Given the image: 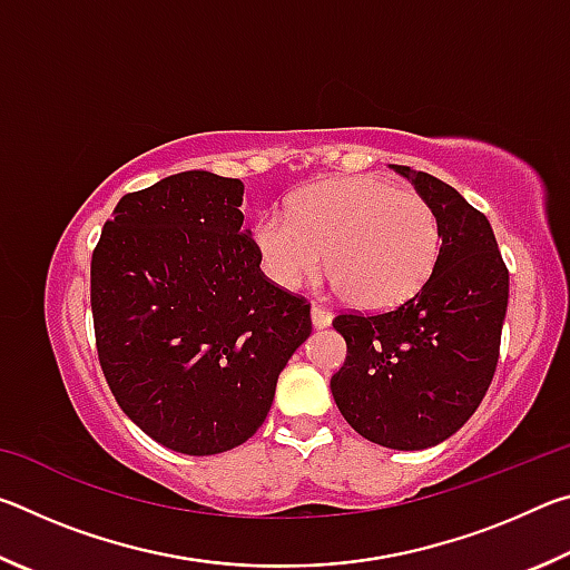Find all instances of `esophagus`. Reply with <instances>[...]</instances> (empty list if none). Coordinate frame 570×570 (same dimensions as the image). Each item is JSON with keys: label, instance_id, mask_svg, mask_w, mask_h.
I'll use <instances>...</instances> for the list:
<instances>
[{"label": "esophagus", "instance_id": "34e87169", "mask_svg": "<svg viewBox=\"0 0 570 570\" xmlns=\"http://www.w3.org/2000/svg\"><path fill=\"white\" fill-rule=\"evenodd\" d=\"M312 324L316 330H322V326H330L332 324V308H326L322 304H314L312 306Z\"/></svg>", "mask_w": 570, "mask_h": 570}]
</instances>
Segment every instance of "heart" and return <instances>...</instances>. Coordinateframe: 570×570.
<instances>
[{
    "label": "heart",
    "mask_w": 570,
    "mask_h": 570,
    "mask_svg": "<svg viewBox=\"0 0 570 570\" xmlns=\"http://www.w3.org/2000/svg\"><path fill=\"white\" fill-rule=\"evenodd\" d=\"M254 240L278 286H298L326 262L352 304L390 308L417 294L435 272L440 220L420 193L356 176L298 193L292 216L266 210Z\"/></svg>",
    "instance_id": "1"
}]
</instances>
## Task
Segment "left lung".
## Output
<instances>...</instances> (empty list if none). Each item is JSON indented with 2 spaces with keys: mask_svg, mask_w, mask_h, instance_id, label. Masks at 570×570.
I'll return each instance as SVG.
<instances>
[{
  "mask_svg": "<svg viewBox=\"0 0 570 570\" xmlns=\"http://www.w3.org/2000/svg\"><path fill=\"white\" fill-rule=\"evenodd\" d=\"M435 208V272L407 302L342 312L346 360L332 377L344 420L392 450H424L470 420L493 382L508 308V266L485 214L430 173L392 166Z\"/></svg>",
  "mask_w": 570,
  "mask_h": 570,
  "instance_id": "1",
  "label": "left lung"
}]
</instances>
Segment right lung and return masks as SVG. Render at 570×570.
Listing matches in <instances>:
<instances>
[{
  "instance_id": "obj_1",
  "label": "right lung",
  "mask_w": 570,
  "mask_h": 570,
  "mask_svg": "<svg viewBox=\"0 0 570 570\" xmlns=\"http://www.w3.org/2000/svg\"><path fill=\"white\" fill-rule=\"evenodd\" d=\"M244 183L186 170L128 193L90 264L95 346L120 410L160 445L246 442L308 334L312 304L266 278Z\"/></svg>"
}]
</instances>
